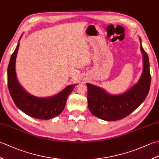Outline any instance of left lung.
Returning a JSON list of instances; mask_svg holds the SVG:
<instances>
[{
    "mask_svg": "<svg viewBox=\"0 0 159 159\" xmlns=\"http://www.w3.org/2000/svg\"><path fill=\"white\" fill-rule=\"evenodd\" d=\"M140 48L143 54V72L139 82L126 93L111 96L100 87L87 83L88 107L94 116L106 121L119 120L133 113L146 99L151 83L150 63L141 45Z\"/></svg>",
    "mask_w": 159,
    "mask_h": 159,
    "instance_id": "obj_1",
    "label": "left lung"
}]
</instances>
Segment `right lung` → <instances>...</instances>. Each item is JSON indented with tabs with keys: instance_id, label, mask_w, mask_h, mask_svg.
Masks as SVG:
<instances>
[{
	"instance_id": "add662e5",
	"label": "right lung",
	"mask_w": 159,
	"mask_h": 159,
	"mask_svg": "<svg viewBox=\"0 0 159 159\" xmlns=\"http://www.w3.org/2000/svg\"><path fill=\"white\" fill-rule=\"evenodd\" d=\"M18 43L10 59L7 69L8 88L17 107L28 116L39 120H49L62 112L66 101L75 85H69L57 95L39 98L30 95L19 85L15 70L16 58L19 48Z\"/></svg>"
}]
</instances>
